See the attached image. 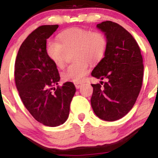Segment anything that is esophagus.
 <instances>
[{
    "label": "esophagus",
    "mask_w": 158,
    "mask_h": 158,
    "mask_svg": "<svg viewBox=\"0 0 158 158\" xmlns=\"http://www.w3.org/2000/svg\"><path fill=\"white\" fill-rule=\"evenodd\" d=\"M75 86H76V89H79V88L81 87V86H82V83H79V82H78V83L75 84Z\"/></svg>",
    "instance_id": "34e87169"
}]
</instances>
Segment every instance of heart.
Wrapping results in <instances>:
<instances>
[{"label": "heart", "instance_id": "heart-1", "mask_svg": "<svg viewBox=\"0 0 158 158\" xmlns=\"http://www.w3.org/2000/svg\"><path fill=\"white\" fill-rule=\"evenodd\" d=\"M107 47V38L103 32L75 27L60 32L57 42L48 41L46 53L56 67L63 69L67 54L72 51V58L75 61L61 73V77L64 81L79 82L88 73L89 62L97 64L102 60Z\"/></svg>", "mask_w": 158, "mask_h": 158}]
</instances>
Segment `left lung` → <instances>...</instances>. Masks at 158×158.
Returning a JSON list of instances; mask_svg holds the SVG:
<instances>
[{
  "instance_id": "obj_1",
  "label": "left lung",
  "mask_w": 158,
  "mask_h": 158,
  "mask_svg": "<svg viewBox=\"0 0 158 158\" xmlns=\"http://www.w3.org/2000/svg\"><path fill=\"white\" fill-rule=\"evenodd\" d=\"M97 27L105 33L107 47L91 76L105 82L91 84V106L97 117L113 122L128 114L136 101L143 77V57L135 40L122 26L105 21Z\"/></svg>"
}]
</instances>
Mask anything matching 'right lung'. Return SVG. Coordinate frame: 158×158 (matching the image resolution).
Segmentation results:
<instances>
[{
	"mask_svg": "<svg viewBox=\"0 0 158 158\" xmlns=\"http://www.w3.org/2000/svg\"><path fill=\"white\" fill-rule=\"evenodd\" d=\"M57 28L45 25L32 31L22 44L15 64V81L23 104L37 122L51 127L67 120L76 93L72 82L57 85L60 75L46 53L47 40Z\"/></svg>",
	"mask_w": 158,
	"mask_h": 158,
	"instance_id": "1",
	"label": "right lung"
}]
</instances>
